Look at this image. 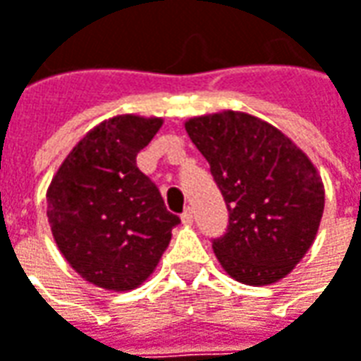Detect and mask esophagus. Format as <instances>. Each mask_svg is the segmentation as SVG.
<instances>
[{"label":"esophagus","instance_id":"obj_1","mask_svg":"<svg viewBox=\"0 0 361 361\" xmlns=\"http://www.w3.org/2000/svg\"><path fill=\"white\" fill-rule=\"evenodd\" d=\"M192 219H195V211H192L190 207H187V209H185V213L180 215V221H183L185 225H190V223H192Z\"/></svg>","mask_w":361,"mask_h":361}]
</instances>
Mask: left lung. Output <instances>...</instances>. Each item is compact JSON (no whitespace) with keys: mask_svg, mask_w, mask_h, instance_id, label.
I'll return each mask as SVG.
<instances>
[{"mask_svg":"<svg viewBox=\"0 0 361 361\" xmlns=\"http://www.w3.org/2000/svg\"><path fill=\"white\" fill-rule=\"evenodd\" d=\"M185 128L227 202V233L213 241L221 267L241 283H277L315 241L322 176L291 138L251 114L225 110Z\"/></svg>","mask_w":361,"mask_h":361,"instance_id":"8db88e82","label":"left lung"}]
</instances>
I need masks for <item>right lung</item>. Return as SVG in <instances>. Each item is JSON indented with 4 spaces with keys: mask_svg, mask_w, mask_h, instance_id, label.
<instances>
[{
    "mask_svg": "<svg viewBox=\"0 0 361 361\" xmlns=\"http://www.w3.org/2000/svg\"><path fill=\"white\" fill-rule=\"evenodd\" d=\"M160 126L162 118L136 114L100 122L48 187V223L60 253L78 275L108 291L145 283L180 223L136 166V154Z\"/></svg>",
    "mask_w": 361,
    "mask_h": 361,
    "instance_id": "obj_1",
    "label": "right lung"
}]
</instances>
